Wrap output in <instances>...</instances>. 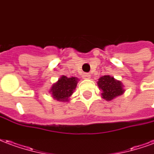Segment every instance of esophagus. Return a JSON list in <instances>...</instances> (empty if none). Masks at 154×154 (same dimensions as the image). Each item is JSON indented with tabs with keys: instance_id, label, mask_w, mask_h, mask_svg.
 <instances>
[{
	"instance_id": "obj_1",
	"label": "esophagus",
	"mask_w": 154,
	"mask_h": 154,
	"mask_svg": "<svg viewBox=\"0 0 154 154\" xmlns=\"http://www.w3.org/2000/svg\"><path fill=\"white\" fill-rule=\"evenodd\" d=\"M91 77V74L90 73H84L83 74V78L85 79H89Z\"/></svg>"
}]
</instances>
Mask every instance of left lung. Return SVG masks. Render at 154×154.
Segmentation results:
<instances>
[{
	"label": "left lung",
	"instance_id": "obj_1",
	"mask_svg": "<svg viewBox=\"0 0 154 154\" xmlns=\"http://www.w3.org/2000/svg\"><path fill=\"white\" fill-rule=\"evenodd\" d=\"M97 84L102 91V98L108 101L122 95L125 91L122 83L109 75L100 77Z\"/></svg>",
	"mask_w": 154,
	"mask_h": 154
}]
</instances>
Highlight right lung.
Returning <instances> with one entry per match:
<instances>
[{"mask_svg":"<svg viewBox=\"0 0 154 154\" xmlns=\"http://www.w3.org/2000/svg\"><path fill=\"white\" fill-rule=\"evenodd\" d=\"M78 82L77 77H67L62 76L51 86L50 93L52 94V97L58 101L65 102L68 101V99L74 92Z\"/></svg>","mask_w":154,"mask_h":154,"instance_id":"obj_1","label":"right lung"}]
</instances>
